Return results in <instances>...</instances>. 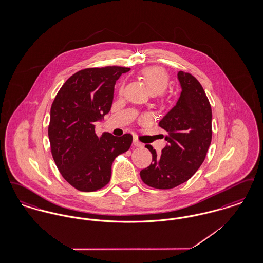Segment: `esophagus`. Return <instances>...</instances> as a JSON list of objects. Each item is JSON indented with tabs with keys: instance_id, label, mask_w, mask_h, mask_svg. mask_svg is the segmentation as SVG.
<instances>
[{
	"instance_id": "obj_1",
	"label": "esophagus",
	"mask_w": 263,
	"mask_h": 263,
	"mask_svg": "<svg viewBox=\"0 0 263 263\" xmlns=\"http://www.w3.org/2000/svg\"><path fill=\"white\" fill-rule=\"evenodd\" d=\"M133 144H134V146H136V147H143V144L138 140V139H136V138H134L133 139Z\"/></svg>"
}]
</instances>
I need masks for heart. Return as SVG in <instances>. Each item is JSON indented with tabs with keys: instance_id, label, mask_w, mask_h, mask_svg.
Here are the masks:
<instances>
[{
	"instance_id": "b5f03b06",
	"label": "heart",
	"mask_w": 263,
	"mask_h": 263,
	"mask_svg": "<svg viewBox=\"0 0 263 263\" xmlns=\"http://www.w3.org/2000/svg\"><path fill=\"white\" fill-rule=\"evenodd\" d=\"M141 76L152 93L160 95L167 87L168 75L160 67H149L142 70Z\"/></svg>"
}]
</instances>
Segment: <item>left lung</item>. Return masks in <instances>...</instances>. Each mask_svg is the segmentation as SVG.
Segmentation results:
<instances>
[{
  "mask_svg": "<svg viewBox=\"0 0 263 263\" xmlns=\"http://www.w3.org/2000/svg\"><path fill=\"white\" fill-rule=\"evenodd\" d=\"M181 92L175 106L163 116L161 126L167 132L166 146L153 156L150 165L140 172L144 183L158 189L174 188L194 175L204 162L212 140V109L200 83L190 75L177 73Z\"/></svg>",
  "mask_w": 263,
  "mask_h": 263,
  "instance_id": "1",
  "label": "left lung"
}]
</instances>
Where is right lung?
<instances>
[{
    "label": "right lung",
    "mask_w": 263,
    "mask_h": 263,
    "mask_svg": "<svg viewBox=\"0 0 263 263\" xmlns=\"http://www.w3.org/2000/svg\"><path fill=\"white\" fill-rule=\"evenodd\" d=\"M125 67L84 69L71 76L52 103L48 137L51 153L63 177L80 191H96L111 177L114 159L129 150L132 135L99 138L95 122L112 105L114 86Z\"/></svg>",
    "instance_id": "1"
}]
</instances>
